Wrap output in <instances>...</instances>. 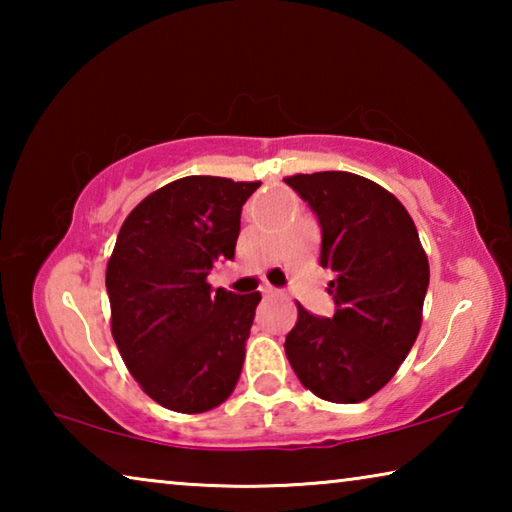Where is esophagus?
<instances>
[{
  "mask_svg": "<svg viewBox=\"0 0 512 512\" xmlns=\"http://www.w3.org/2000/svg\"><path fill=\"white\" fill-rule=\"evenodd\" d=\"M259 291H262V296H275L277 293V289L275 287H271V284H262V287H259Z\"/></svg>",
  "mask_w": 512,
  "mask_h": 512,
  "instance_id": "34e87169",
  "label": "esophagus"
}]
</instances>
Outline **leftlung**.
I'll list each match as a JSON object with an SVG mask.
<instances>
[{"label":"left lung","instance_id":"left-lung-1","mask_svg":"<svg viewBox=\"0 0 512 512\" xmlns=\"http://www.w3.org/2000/svg\"><path fill=\"white\" fill-rule=\"evenodd\" d=\"M284 183L316 214L336 305L332 318L298 305L287 359L320 400L363 402L393 379L418 339L429 287L418 230L391 192L357 173H298Z\"/></svg>","mask_w":512,"mask_h":512}]
</instances>
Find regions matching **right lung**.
<instances>
[{"mask_svg": "<svg viewBox=\"0 0 512 512\" xmlns=\"http://www.w3.org/2000/svg\"><path fill=\"white\" fill-rule=\"evenodd\" d=\"M262 183L187 176L144 198L108 259L112 336L142 391L178 413H203L235 391L259 291L207 284L235 257L241 207Z\"/></svg>", "mask_w": 512, "mask_h": 512, "instance_id": "right-lung-1", "label": "right lung"}]
</instances>
